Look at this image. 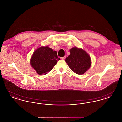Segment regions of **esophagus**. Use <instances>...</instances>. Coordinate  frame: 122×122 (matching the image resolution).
Returning a JSON list of instances; mask_svg holds the SVG:
<instances>
[{"label":"esophagus","instance_id":"34e87169","mask_svg":"<svg viewBox=\"0 0 122 122\" xmlns=\"http://www.w3.org/2000/svg\"><path fill=\"white\" fill-rule=\"evenodd\" d=\"M66 58V56H64V57H62V58H61V59H65V58Z\"/></svg>","mask_w":122,"mask_h":122}]
</instances>
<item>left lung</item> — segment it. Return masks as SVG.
I'll use <instances>...</instances> for the list:
<instances>
[{
    "label": "left lung",
    "instance_id": "left-lung-1",
    "mask_svg": "<svg viewBox=\"0 0 122 122\" xmlns=\"http://www.w3.org/2000/svg\"><path fill=\"white\" fill-rule=\"evenodd\" d=\"M70 55L65 61L75 73L81 75L90 69L92 65L90 56L81 48L74 47L70 50Z\"/></svg>",
    "mask_w": 122,
    "mask_h": 122
}]
</instances>
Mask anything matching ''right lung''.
Returning <instances> with one entry per match:
<instances>
[{
	"label": "right lung",
	"instance_id": "obj_1",
	"mask_svg": "<svg viewBox=\"0 0 122 122\" xmlns=\"http://www.w3.org/2000/svg\"><path fill=\"white\" fill-rule=\"evenodd\" d=\"M59 60L56 51L48 46H41L33 52L30 64L38 75H44L52 70Z\"/></svg>",
	"mask_w": 122,
	"mask_h": 122
}]
</instances>
